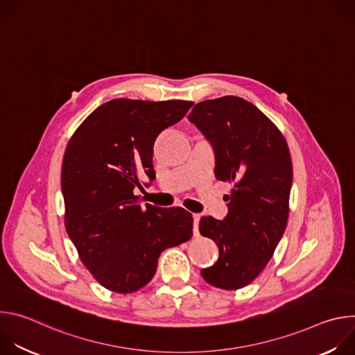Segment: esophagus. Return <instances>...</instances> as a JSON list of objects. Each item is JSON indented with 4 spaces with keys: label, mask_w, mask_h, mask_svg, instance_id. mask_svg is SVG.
<instances>
[{
    "label": "esophagus",
    "mask_w": 355,
    "mask_h": 355,
    "mask_svg": "<svg viewBox=\"0 0 355 355\" xmlns=\"http://www.w3.org/2000/svg\"><path fill=\"white\" fill-rule=\"evenodd\" d=\"M192 218H193V234H195V236H198V234H199V229H198V226H199L200 215H199V214H193V215H192Z\"/></svg>",
    "instance_id": "obj_1"
}]
</instances>
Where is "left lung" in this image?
<instances>
[{"mask_svg":"<svg viewBox=\"0 0 355 355\" xmlns=\"http://www.w3.org/2000/svg\"><path fill=\"white\" fill-rule=\"evenodd\" d=\"M215 151V177L232 184L223 220L204 216L202 236L219 247V259L200 271L220 289L254 281L271 260L285 232L292 160L278 128L248 101L222 96L202 101L188 116Z\"/></svg>","mask_w":355,"mask_h":355,"instance_id":"obj_1","label":"left lung"}]
</instances>
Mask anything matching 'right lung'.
<instances>
[{"label": "right lung", "instance_id": "add662e5", "mask_svg": "<svg viewBox=\"0 0 355 355\" xmlns=\"http://www.w3.org/2000/svg\"><path fill=\"white\" fill-rule=\"evenodd\" d=\"M189 101L112 99L74 132L63 157L64 225L80 260L104 288L130 293L155 277L168 247L192 236L182 208L140 205L141 177L153 181L157 136L180 122Z\"/></svg>", "mask_w": 355, "mask_h": 355}]
</instances>
